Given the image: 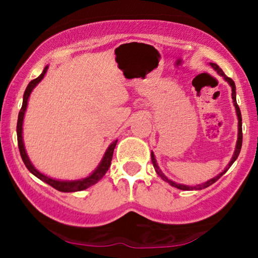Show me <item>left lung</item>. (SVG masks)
Listing matches in <instances>:
<instances>
[{
	"label": "left lung",
	"mask_w": 258,
	"mask_h": 258,
	"mask_svg": "<svg viewBox=\"0 0 258 258\" xmlns=\"http://www.w3.org/2000/svg\"><path fill=\"white\" fill-rule=\"evenodd\" d=\"M211 64V67L214 68L215 70H217V73L220 74L221 76H223L224 78V80H226V81H228V84H229L230 86H232V98H233V103H234V106H235V110H236V115H238V130H239V132H238V142H236V148H235V153H234V155H233V158H232V160H230V162H229V165H228V168H229V166H232L233 165V162L235 161L236 159H238V156H239V154H240V149H241V144H242V123H241V112H240V109H239V105L236 104V92H235V84H234V81L230 78H228V76L226 75V74H224L223 72H222V69L220 67H218L217 64H214V63H210ZM152 161H153V166H154V168H155V171H156V173L159 174L160 177H161L162 179L164 180H166V182H168L170 183L171 185L172 186H176V188H178V189H182V190H193V189H195V190H200V189H204V188H207V186H210L211 184H214V183L216 182V180L217 179H220L222 176H223L224 173L227 172L228 171V168H226V170L223 171V172H221L220 174H218V176H216L215 178H212V179H210V180H207V182H205V183H203V184H199V185H195V186H188V185H183V184H177V183H174V182H172V180H170L167 178L166 176H165L164 173L161 172V171H160V168H159V166H158V164H156V160H155V156H154V154L152 153Z\"/></svg>",
	"instance_id": "8db88e82"
}]
</instances>
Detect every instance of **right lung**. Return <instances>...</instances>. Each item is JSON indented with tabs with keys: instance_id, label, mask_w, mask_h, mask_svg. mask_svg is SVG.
<instances>
[{
	"instance_id": "obj_1",
	"label": "right lung",
	"mask_w": 258,
	"mask_h": 258,
	"mask_svg": "<svg viewBox=\"0 0 258 258\" xmlns=\"http://www.w3.org/2000/svg\"><path fill=\"white\" fill-rule=\"evenodd\" d=\"M47 69H48V67L44 68L42 74H41V75L38 76L37 79L31 80V81L29 82L28 87H26V90L24 92V98H23V105H22V109H20V111H19V115H18V123H17L18 147H19L20 156H22L23 162H24V164H25L26 168H28V170L30 171L32 174H34V176H36L37 178H40L41 180H43L44 183H47V184H49L51 186H53V188L57 189V190L64 191V193H70V191L84 190V189H87L88 186L96 184V183L98 182L99 179H102V177L106 173V171L109 170V167H110V164H111L112 154H114V149H115V146H116L117 141L112 142L110 146H109L108 150H106L105 154H104V158H103L102 162H100V164H99V166L97 167V170L94 171V172L92 173L91 176L86 177V178H84V179L70 180V182H69V180H55V179H53V178H49V177L44 176V174H42V173H40L36 170V168L32 166L30 160H29L28 155H26L24 143H23V137H22L23 120H24V114H25V110H26V105H28V99H29V97H30L31 91L34 90L35 86H36L38 82H40L41 80L43 79V76H44V74H46Z\"/></svg>"
}]
</instances>
